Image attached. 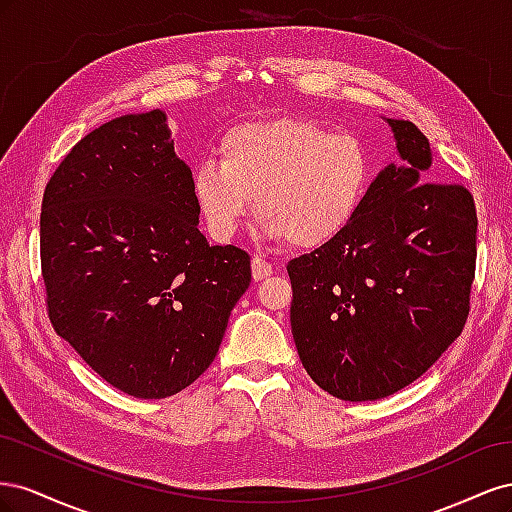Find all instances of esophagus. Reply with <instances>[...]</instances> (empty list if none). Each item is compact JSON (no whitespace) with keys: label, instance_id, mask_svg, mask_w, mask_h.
<instances>
[{"label":"esophagus","instance_id":"34e87169","mask_svg":"<svg viewBox=\"0 0 512 512\" xmlns=\"http://www.w3.org/2000/svg\"><path fill=\"white\" fill-rule=\"evenodd\" d=\"M273 275V265L271 262H267L265 258L260 256H254L252 258V277L258 282V280H265V277H271Z\"/></svg>","mask_w":512,"mask_h":512}]
</instances>
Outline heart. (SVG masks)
Masks as SVG:
<instances>
[{"label": "heart", "mask_w": 512, "mask_h": 512, "mask_svg": "<svg viewBox=\"0 0 512 512\" xmlns=\"http://www.w3.org/2000/svg\"><path fill=\"white\" fill-rule=\"evenodd\" d=\"M369 181L371 156L361 136L273 117L230 128L220 160L194 166L192 194L213 239L235 237L256 196L262 235L316 247L352 222Z\"/></svg>", "instance_id": "1"}]
</instances>
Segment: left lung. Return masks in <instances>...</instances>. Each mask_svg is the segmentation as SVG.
Segmentation results:
<instances>
[{
	"instance_id": "1",
	"label": "left lung",
	"mask_w": 512,
	"mask_h": 512,
	"mask_svg": "<svg viewBox=\"0 0 512 512\" xmlns=\"http://www.w3.org/2000/svg\"><path fill=\"white\" fill-rule=\"evenodd\" d=\"M399 153L337 237L288 262L290 327L312 380L344 401L404 389L459 337L476 267V209L457 183H423L427 136L386 119Z\"/></svg>"
}]
</instances>
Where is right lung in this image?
Segmentation results:
<instances>
[{
    "instance_id": "1",
    "label": "right lung",
    "mask_w": 512,
    "mask_h": 512,
    "mask_svg": "<svg viewBox=\"0 0 512 512\" xmlns=\"http://www.w3.org/2000/svg\"><path fill=\"white\" fill-rule=\"evenodd\" d=\"M192 170L166 113L121 115L46 183L40 260L59 337L115 389L170 397L213 363L250 256L198 230Z\"/></svg>"
}]
</instances>
